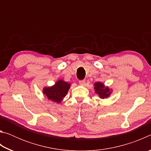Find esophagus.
Returning <instances> with one entry per match:
<instances>
[{"instance_id": "1", "label": "esophagus", "mask_w": 151, "mask_h": 151, "mask_svg": "<svg viewBox=\"0 0 151 151\" xmlns=\"http://www.w3.org/2000/svg\"><path fill=\"white\" fill-rule=\"evenodd\" d=\"M85 81H84V80H83V81H79V84H80V85H81V86H84L85 85Z\"/></svg>"}]
</instances>
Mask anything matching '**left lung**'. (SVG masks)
Instances as JSON below:
<instances>
[{
	"mask_svg": "<svg viewBox=\"0 0 151 151\" xmlns=\"http://www.w3.org/2000/svg\"><path fill=\"white\" fill-rule=\"evenodd\" d=\"M94 91L102 99L108 98L112 93L111 88H110L108 86H105V85L101 82H96L94 84Z\"/></svg>",
	"mask_w": 151,
	"mask_h": 151,
	"instance_id": "1",
	"label": "left lung"
}]
</instances>
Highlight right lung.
<instances>
[{"label": "right lung", "mask_w": 151, "mask_h": 151, "mask_svg": "<svg viewBox=\"0 0 151 151\" xmlns=\"http://www.w3.org/2000/svg\"><path fill=\"white\" fill-rule=\"evenodd\" d=\"M70 87V83L63 80H58L53 86L43 88L42 92L48 101L60 103L67 94Z\"/></svg>", "instance_id": "obj_1"}]
</instances>
